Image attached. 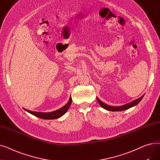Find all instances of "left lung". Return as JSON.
Listing matches in <instances>:
<instances>
[{"label":"left lung","mask_w":160,"mask_h":160,"mask_svg":"<svg viewBox=\"0 0 160 160\" xmlns=\"http://www.w3.org/2000/svg\"><path fill=\"white\" fill-rule=\"evenodd\" d=\"M143 96H142L141 97H140V98H138L135 100H133V101H132V102H131L128 104H124V105L121 106H110L107 105L105 103L102 102L101 100H100L98 97H97V101H98V104L100 105V106L102 107L103 108H104L105 110H108V111H112V112H121V111L128 110V109L137 105L141 101V99L142 98V97H143Z\"/></svg>","instance_id":"left-lung-1"}]
</instances>
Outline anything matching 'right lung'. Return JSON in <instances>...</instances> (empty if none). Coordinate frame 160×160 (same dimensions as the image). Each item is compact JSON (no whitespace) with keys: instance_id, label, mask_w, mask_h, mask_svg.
Wrapping results in <instances>:
<instances>
[{"instance_id":"obj_1","label":"right lung","mask_w":160,"mask_h":160,"mask_svg":"<svg viewBox=\"0 0 160 160\" xmlns=\"http://www.w3.org/2000/svg\"><path fill=\"white\" fill-rule=\"evenodd\" d=\"M71 103H72V98L71 97L68 102H67L63 107H62L60 109H59V110H56V111H54L52 112H48V113L32 112V111L26 110V109H24V108H23V109L25 111L28 112V113L33 115L34 116H36L37 117H39V118L43 119H58V118H59V117H60L62 115H63L67 112V110H68V109L69 108Z\"/></svg>"}]
</instances>
